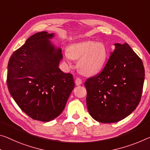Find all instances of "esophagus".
Masks as SVG:
<instances>
[{
    "label": "esophagus",
    "instance_id": "esophagus-1",
    "mask_svg": "<svg viewBox=\"0 0 150 150\" xmlns=\"http://www.w3.org/2000/svg\"><path fill=\"white\" fill-rule=\"evenodd\" d=\"M82 83V80L80 79V78H77L75 79V84L77 85H80Z\"/></svg>",
    "mask_w": 150,
    "mask_h": 150
}]
</instances>
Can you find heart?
Listing matches in <instances>:
<instances>
[{
    "label": "heart",
    "instance_id": "b5f03b06",
    "mask_svg": "<svg viewBox=\"0 0 150 150\" xmlns=\"http://www.w3.org/2000/svg\"><path fill=\"white\" fill-rule=\"evenodd\" d=\"M67 59L78 60L77 69L82 74L93 76L100 72L108 58L105 45L91 41L71 45L65 52Z\"/></svg>",
    "mask_w": 150,
    "mask_h": 150
}]
</instances>
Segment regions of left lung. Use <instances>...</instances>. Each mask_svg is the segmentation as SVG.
Returning <instances> with one entry per match:
<instances>
[{"label": "left lung", "instance_id": "left-lung-1", "mask_svg": "<svg viewBox=\"0 0 150 150\" xmlns=\"http://www.w3.org/2000/svg\"><path fill=\"white\" fill-rule=\"evenodd\" d=\"M114 45L102 72L85 82L90 115L104 123L120 122L136 109L145 78L142 59L129 45Z\"/></svg>", "mask_w": 150, "mask_h": 150}]
</instances>
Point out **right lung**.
I'll use <instances>...</instances> for the list:
<instances>
[{
    "label": "right lung",
    "mask_w": 150,
    "mask_h": 150,
    "mask_svg": "<svg viewBox=\"0 0 150 150\" xmlns=\"http://www.w3.org/2000/svg\"><path fill=\"white\" fill-rule=\"evenodd\" d=\"M54 33H37L12 54L7 86L14 100L33 120L48 122L62 113L75 87L73 75L59 68L61 49L52 43Z\"/></svg>",
    "instance_id": "right-lung-1"
}]
</instances>
